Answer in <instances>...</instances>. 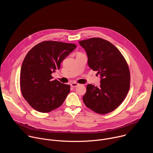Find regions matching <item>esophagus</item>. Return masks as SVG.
I'll return each mask as SVG.
<instances>
[{
	"mask_svg": "<svg viewBox=\"0 0 153 153\" xmlns=\"http://www.w3.org/2000/svg\"><path fill=\"white\" fill-rule=\"evenodd\" d=\"M79 85V84L77 83H76V82H73L71 83V86L72 87H73V88H75V87Z\"/></svg>",
	"mask_w": 153,
	"mask_h": 153,
	"instance_id": "esophagus-1",
	"label": "esophagus"
}]
</instances>
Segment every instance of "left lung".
I'll use <instances>...</instances> for the list:
<instances>
[{"label":"left lung","instance_id":"obj_1","mask_svg":"<svg viewBox=\"0 0 153 153\" xmlns=\"http://www.w3.org/2000/svg\"><path fill=\"white\" fill-rule=\"evenodd\" d=\"M79 44L86 53L88 66L100 77L99 87L86 86L83 101L98 114L110 113L122 103L129 91L128 64L120 51L108 40L94 37L79 41Z\"/></svg>","mask_w":153,"mask_h":153}]
</instances>
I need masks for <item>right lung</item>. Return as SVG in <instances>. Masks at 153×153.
<instances>
[{
  "label": "right lung",
  "instance_id": "1",
  "mask_svg": "<svg viewBox=\"0 0 153 153\" xmlns=\"http://www.w3.org/2000/svg\"><path fill=\"white\" fill-rule=\"evenodd\" d=\"M77 46L74 43L43 41L26 55L20 70V85L23 97L35 110L48 113L62 105L70 86L53 80L51 74Z\"/></svg>",
  "mask_w": 153,
  "mask_h": 153
}]
</instances>
